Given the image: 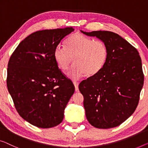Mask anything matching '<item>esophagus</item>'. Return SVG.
<instances>
[{"label":"esophagus","mask_w":148,"mask_h":148,"mask_svg":"<svg viewBox=\"0 0 148 148\" xmlns=\"http://www.w3.org/2000/svg\"><path fill=\"white\" fill-rule=\"evenodd\" d=\"M74 85L75 86V90L76 91H78V82H74Z\"/></svg>","instance_id":"34e87169"}]
</instances>
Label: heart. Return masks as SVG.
<instances>
[{"mask_svg":"<svg viewBox=\"0 0 148 148\" xmlns=\"http://www.w3.org/2000/svg\"><path fill=\"white\" fill-rule=\"evenodd\" d=\"M53 55L58 66L63 71L68 69L74 58L75 64L68 76L72 80H78L86 75H95L102 69L108 60V49L102 41L76 33L66 40L64 48L57 46Z\"/></svg>","mask_w":148,"mask_h":148,"instance_id":"heart-1","label":"heart"}]
</instances>
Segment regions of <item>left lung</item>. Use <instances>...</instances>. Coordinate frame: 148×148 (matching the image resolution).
<instances>
[{"instance_id":"left-lung-1","label":"left lung","mask_w":148,"mask_h":148,"mask_svg":"<svg viewBox=\"0 0 148 148\" xmlns=\"http://www.w3.org/2000/svg\"><path fill=\"white\" fill-rule=\"evenodd\" d=\"M81 32L106 45L108 57L98 73L81 82L86 116L94 127L118 126L135 111L144 85L142 60L136 48L110 31Z\"/></svg>"}]
</instances>
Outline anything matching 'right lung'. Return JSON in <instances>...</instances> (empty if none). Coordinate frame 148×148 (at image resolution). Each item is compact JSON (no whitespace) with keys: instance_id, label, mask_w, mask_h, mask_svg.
<instances>
[{"instance_id":"add662e5","label":"right lung","mask_w":148,"mask_h":148,"mask_svg":"<svg viewBox=\"0 0 148 148\" xmlns=\"http://www.w3.org/2000/svg\"><path fill=\"white\" fill-rule=\"evenodd\" d=\"M72 27L36 31L23 40L8 63L6 84L19 115L41 128L60 124L74 93L72 82L54 58V50Z\"/></svg>"}]
</instances>
